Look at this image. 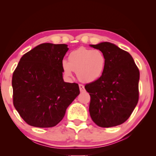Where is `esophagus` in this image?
Segmentation results:
<instances>
[{"mask_svg":"<svg viewBox=\"0 0 156 156\" xmlns=\"http://www.w3.org/2000/svg\"><path fill=\"white\" fill-rule=\"evenodd\" d=\"M79 87H80V89L81 91H84V85L80 84H79Z\"/></svg>","mask_w":156,"mask_h":156,"instance_id":"obj_1","label":"esophagus"}]
</instances>
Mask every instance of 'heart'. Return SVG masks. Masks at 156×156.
<instances>
[{
    "instance_id": "heart-1",
    "label": "heart",
    "mask_w": 156,
    "mask_h": 156,
    "mask_svg": "<svg viewBox=\"0 0 156 156\" xmlns=\"http://www.w3.org/2000/svg\"><path fill=\"white\" fill-rule=\"evenodd\" d=\"M106 67V57L99 50L80 48L69 53L68 61L62 62L63 73L67 78L72 77L76 71L77 78L82 82H91L102 75Z\"/></svg>"
}]
</instances>
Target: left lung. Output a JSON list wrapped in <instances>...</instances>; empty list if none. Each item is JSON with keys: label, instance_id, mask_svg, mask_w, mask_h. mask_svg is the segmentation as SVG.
<instances>
[{"label": "left lung", "instance_id": "left-lung-1", "mask_svg": "<svg viewBox=\"0 0 156 156\" xmlns=\"http://www.w3.org/2000/svg\"><path fill=\"white\" fill-rule=\"evenodd\" d=\"M90 46L106 57L102 75L84 87L91 97V118L100 127L122 124L138 104L139 69L131 55L114 44L104 42Z\"/></svg>", "mask_w": 156, "mask_h": 156}]
</instances>
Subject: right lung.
Here are the masks:
<instances>
[{
  "label": "right lung",
  "mask_w": 156,
  "mask_h": 156,
  "mask_svg": "<svg viewBox=\"0 0 156 156\" xmlns=\"http://www.w3.org/2000/svg\"><path fill=\"white\" fill-rule=\"evenodd\" d=\"M68 50L65 44H39L23 55L15 69L13 105L30 126H56L80 94L78 84L63 80L62 62Z\"/></svg>",
  "instance_id": "obj_1"
}]
</instances>
